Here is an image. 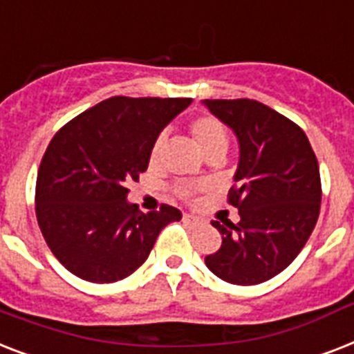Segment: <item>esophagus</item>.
I'll return each instance as SVG.
<instances>
[{"label":"esophagus","instance_id":"obj_1","mask_svg":"<svg viewBox=\"0 0 354 354\" xmlns=\"http://www.w3.org/2000/svg\"><path fill=\"white\" fill-rule=\"evenodd\" d=\"M183 222H185V224H189V226H196V224H200L198 218L193 215H183Z\"/></svg>","mask_w":354,"mask_h":354}]
</instances>
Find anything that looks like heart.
Returning <instances> with one entry per match:
<instances>
[{"label": "heart", "instance_id": "b5f03b06", "mask_svg": "<svg viewBox=\"0 0 354 354\" xmlns=\"http://www.w3.org/2000/svg\"><path fill=\"white\" fill-rule=\"evenodd\" d=\"M189 132L193 136L194 143L198 145V149L202 150V154L207 156L213 154H226L227 145H230V138H227L226 127L213 115H200L194 118L189 122ZM163 143L165 138L160 136L156 138L152 149H150V163L154 165L156 161L160 160L161 150H163ZM178 196L182 198H189L193 194V189L189 187H178Z\"/></svg>", "mask_w": 354, "mask_h": 354}]
</instances>
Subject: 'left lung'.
Segmentation results:
<instances>
[{
  "instance_id": "left-lung-1",
  "label": "left lung",
  "mask_w": 354,
  "mask_h": 354,
  "mask_svg": "<svg viewBox=\"0 0 354 354\" xmlns=\"http://www.w3.org/2000/svg\"><path fill=\"white\" fill-rule=\"evenodd\" d=\"M215 118L239 139V167L230 204L241 221L211 224L222 246L205 257L207 268L233 285L272 279L301 252L322 204L319 167L296 122L252 99H205Z\"/></svg>"
}]
</instances>
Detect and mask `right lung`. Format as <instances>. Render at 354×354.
<instances>
[{"instance_id": "right-lung-1", "label": "right lung", "mask_w": 354, "mask_h": 354, "mask_svg": "<svg viewBox=\"0 0 354 354\" xmlns=\"http://www.w3.org/2000/svg\"><path fill=\"white\" fill-rule=\"evenodd\" d=\"M193 99L112 97L64 124L41 158L36 218L53 255L80 279L113 283L147 261L160 232L182 218L130 204L163 128Z\"/></svg>"}]
</instances>
